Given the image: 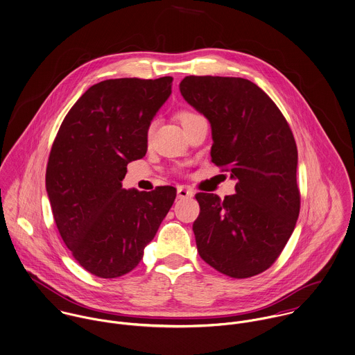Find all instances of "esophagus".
I'll use <instances>...</instances> for the list:
<instances>
[{
  "label": "esophagus",
  "mask_w": 355,
  "mask_h": 355,
  "mask_svg": "<svg viewBox=\"0 0 355 355\" xmlns=\"http://www.w3.org/2000/svg\"><path fill=\"white\" fill-rule=\"evenodd\" d=\"M193 191H191V189H187V188H184V187H178L177 188V197L178 198H189V197H193Z\"/></svg>",
  "instance_id": "obj_1"
}]
</instances>
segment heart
Wrapping results in <instances>:
<instances>
[{"instance_id":"obj_1","label":"heart","mask_w":355,"mask_h":355,"mask_svg":"<svg viewBox=\"0 0 355 355\" xmlns=\"http://www.w3.org/2000/svg\"><path fill=\"white\" fill-rule=\"evenodd\" d=\"M198 117H200L198 114L191 112V110H181V112L177 114V119H178L180 123H181L182 126H187L188 123H191L192 121H195V119H198ZM153 135H154V123H150L148 128H147V135H146L147 141H151Z\"/></svg>"}]
</instances>
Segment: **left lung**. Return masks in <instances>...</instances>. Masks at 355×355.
<instances>
[{
	"mask_svg": "<svg viewBox=\"0 0 355 355\" xmlns=\"http://www.w3.org/2000/svg\"><path fill=\"white\" fill-rule=\"evenodd\" d=\"M180 91L211 122L212 162L236 180V193L225 200L197 193V252L223 275H259L280 256L300 215L293 132L250 80L187 76Z\"/></svg>",
	"mask_w": 355,
	"mask_h": 355,
	"instance_id": "obj_1",
	"label": "left lung"
}]
</instances>
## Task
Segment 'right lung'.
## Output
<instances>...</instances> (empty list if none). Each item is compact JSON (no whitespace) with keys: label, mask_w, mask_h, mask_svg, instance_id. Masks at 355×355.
<instances>
[{"label":"right lung","mask_w":355,"mask_h":355,"mask_svg":"<svg viewBox=\"0 0 355 355\" xmlns=\"http://www.w3.org/2000/svg\"><path fill=\"white\" fill-rule=\"evenodd\" d=\"M171 76L110 79L89 87L54 139L46 191L72 256L92 275L130 272L154 239L177 189H122L129 162L147 153V128L171 94Z\"/></svg>","instance_id":"add662e5"}]
</instances>
